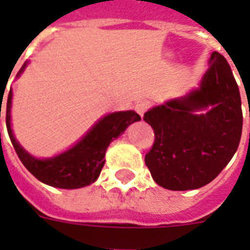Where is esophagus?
<instances>
[{
	"label": "esophagus",
	"instance_id": "esophagus-1",
	"mask_svg": "<svg viewBox=\"0 0 250 250\" xmlns=\"http://www.w3.org/2000/svg\"><path fill=\"white\" fill-rule=\"evenodd\" d=\"M149 107H150V103H149V101H146V100L139 101V103H136V105L134 106L135 111L138 112L139 115H140L141 118L144 116V114L147 111V109H149Z\"/></svg>",
	"mask_w": 250,
	"mask_h": 250
}]
</instances>
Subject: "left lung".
<instances>
[{
  "label": "left lung",
  "instance_id": "obj_1",
  "mask_svg": "<svg viewBox=\"0 0 250 250\" xmlns=\"http://www.w3.org/2000/svg\"><path fill=\"white\" fill-rule=\"evenodd\" d=\"M209 66L199 89L144 115L155 136L145 164L152 179L169 190L209 184L239 146L243 112L237 81L219 52L211 54ZM209 105L204 114H193Z\"/></svg>",
  "mask_w": 250,
  "mask_h": 250
}]
</instances>
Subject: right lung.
<instances>
[{"instance_id":"add662e5","label":"right lung","mask_w":250,"mask_h":250,"mask_svg":"<svg viewBox=\"0 0 250 250\" xmlns=\"http://www.w3.org/2000/svg\"><path fill=\"white\" fill-rule=\"evenodd\" d=\"M27 63L25 62L17 75L23 71ZM11 100L12 91L10 90L6 105V126L20 160L40 182L61 189H77L94 183L105 164L104 158L110 143L123 134L130 124L140 120V116L135 111L110 114L101 119L74 147L55 158L40 160L22 149L13 136L10 123Z\"/></svg>"}]
</instances>
